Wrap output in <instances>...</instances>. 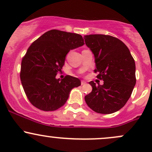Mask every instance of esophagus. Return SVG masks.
Wrapping results in <instances>:
<instances>
[{
	"mask_svg": "<svg viewBox=\"0 0 152 152\" xmlns=\"http://www.w3.org/2000/svg\"><path fill=\"white\" fill-rule=\"evenodd\" d=\"M86 81H84V80L81 81V85H82V86H83V85H86Z\"/></svg>",
	"mask_w": 152,
	"mask_h": 152,
	"instance_id": "obj_1",
	"label": "esophagus"
}]
</instances>
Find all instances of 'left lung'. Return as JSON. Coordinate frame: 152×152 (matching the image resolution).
Segmentation results:
<instances>
[{"label": "left lung", "mask_w": 152, "mask_h": 152, "mask_svg": "<svg viewBox=\"0 0 152 152\" xmlns=\"http://www.w3.org/2000/svg\"><path fill=\"white\" fill-rule=\"evenodd\" d=\"M84 39L95 57L96 77L104 80L102 86L89 83L93 89L85 100L97 113H114L125 105L134 88L135 61L126 45L117 37L89 35Z\"/></svg>", "instance_id": "8db88e82"}]
</instances>
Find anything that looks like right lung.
<instances>
[{"label":"right lung","instance_id":"obj_1","mask_svg":"<svg viewBox=\"0 0 152 152\" xmlns=\"http://www.w3.org/2000/svg\"><path fill=\"white\" fill-rule=\"evenodd\" d=\"M79 34L51 30L30 45L22 60L20 79L27 99L43 111H54L66 103L73 88L80 86L78 78L66 75L56 79L70 50L84 45Z\"/></svg>","mask_w":152,"mask_h":152}]
</instances>
